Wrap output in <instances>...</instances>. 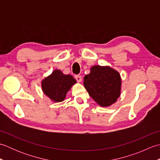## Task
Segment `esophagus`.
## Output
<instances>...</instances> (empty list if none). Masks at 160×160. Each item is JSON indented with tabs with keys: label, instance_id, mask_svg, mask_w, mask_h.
<instances>
[{
	"label": "esophagus",
	"instance_id": "esophagus-1",
	"mask_svg": "<svg viewBox=\"0 0 160 160\" xmlns=\"http://www.w3.org/2000/svg\"><path fill=\"white\" fill-rule=\"evenodd\" d=\"M75 78H76V80L78 82H80L81 81H82V77H81L80 76H75Z\"/></svg>",
	"mask_w": 160,
	"mask_h": 160
}]
</instances>
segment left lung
I'll return each instance as SVG.
<instances>
[{"label":"left lung","mask_w":160,"mask_h":160,"mask_svg":"<svg viewBox=\"0 0 160 160\" xmlns=\"http://www.w3.org/2000/svg\"><path fill=\"white\" fill-rule=\"evenodd\" d=\"M83 84L89 96L100 107L111 106L120 96V74L109 66L91 67L90 73L84 78Z\"/></svg>","instance_id":"8db88e82"}]
</instances>
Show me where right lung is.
Returning <instances> with one entry per match:
<instances>
[{"mask_svg": "<svg viewBox=\"0 0 160 160\" xmlns=\"http://www.w3.org/2000/svg\"><path fill=\"white\" fill-rule=\"evenodd\" d=\"M77 82L72 76L64 74L55 69L41 81L44 94L54 102H60L66 99L67 94Z\"/></svg>", "mask_w": 160, "mask_h": 160, "instance_id": "right-lung-1", "label": "right lung"}]
</instances>
